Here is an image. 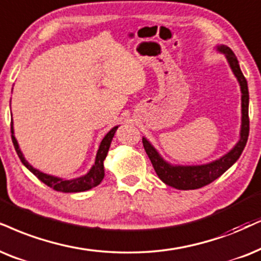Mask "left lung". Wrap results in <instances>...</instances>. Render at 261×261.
<instances>
[{
	"mask_svg": "<svg viewBox=\"0 0 261 261\" xmlns=\"http://www.w3.org/2000/svg\"><path fill=\"white\" fill-rule=\"evenodd\" d=\"M218 50L225 54L230 67L236 75L237 81L241 85V92H242V125H241V138L232 150L224 155L220 159L213 161V163L200 165V166H172L167 164L159 153L154 149V147L148 142L146 138H142L144 150L151 161L155 172L165 184L176 188L180 190H191L199 189L207 184L212 183L217 178L222 176L227 169L236 163L240 155L245 149L247 140L249 135V117H248V103H249V92L247 81L241 71L239 61L236 55L229 47L219 45Z\"/></svg>",
	"mask_w": 261,
	"mask_h": 261,
	"instance_id": "obj_1",
	"label": "left lung"
}]
</instances>
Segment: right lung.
<instances>
[{
    "mask_svg": "<svg viewBox=\"0 0 261 261\" xmlns=\"http://www.w3.org/2000/svg\"><path fill=\"white\" fill-rule=\"evenodd\" d=\"M117 128H118V126L112 128L110 133L105 136L103 140H102L100 148H98V150H97L95 164H94V166L91 167V170L89 171V172L83 177L75 178V179H71V180H65V179H61V178L49 176V174H45V173L41 172V171L34 169V167H32L31 165H30L28 161L25 160V158L22 156L20 149H19L18 142H16L15 137H14V131H13V121H11L12 141H13V144H14L16 154H18V156L20 158L21 163L24 164L25 166L28 167V169L31 171V172L34 173L39 180H41V182L47 184V186L50 187L51 189H54L57 191H61V193H79V191H85V190L91 189V188L97 187L98 184L101 183V180L103 179V177H105L103 160L106 159L108 149H110V146H111V142H112V140H113V136H114L115 131H117Z\"/></svg>",
    "mask_w": 261,
    "mask_h": 261,
    "instance_id": "obj_1",
    "label": "right lung"
}]
</instances>
